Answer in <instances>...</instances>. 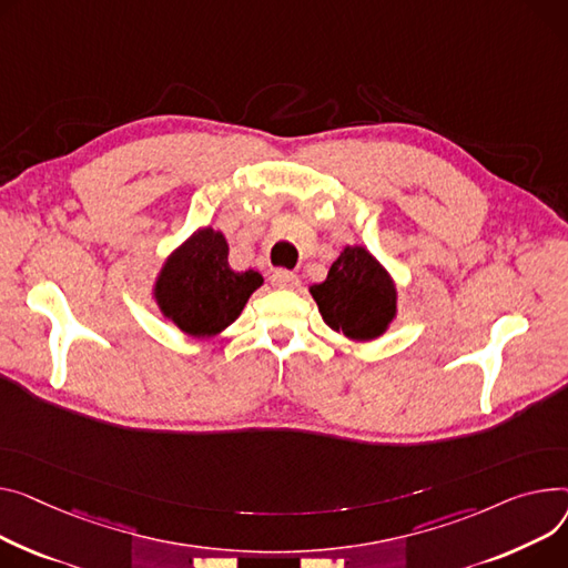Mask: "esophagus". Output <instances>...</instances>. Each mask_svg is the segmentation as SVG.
Instances as JSON below:
<instances>
[{"label":"esophagus","mask_w":568,"mask_h":568,"mask_svg":"<svg viewBox=\"0 0 568 568\" xmlns=\"http://www.w3.org/2000/svg\"><path fill=\"white\" fill-rule=\"evenodd\" d=\"M270 281H272V285H274V287H278V290H296V287H298V283H301V278H298L296 274L285 272V270H276V272H272Z\"/></svg>","instance_id":"34e87169"}]
</instances>
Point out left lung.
Returning <instances> with one entry per match:
<instances>
[{
	"mask_svg": "<svg viewBox=\"0 0 568 568\" xmlns=\"http://www.w3.org/2000/svg\"><path fill=\"white\" fill-rule=\"evenodd\" d=\"M322 320L356 343L382 337L397 317V285L365 246H345L322 283L308 287Z\"/></svg>",
	"mask_w": 568,
	"mask_h": 568,
	"instance_id": "left-lung-1",
	"label": "left lung"
}]
</instances>
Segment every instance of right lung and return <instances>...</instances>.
<instances>
[{
    "label": "right lung",
    "mask_w": 568,
    "mask_h": 568,
    "mask_svg": "<svg viewBox=\"0 0 568 568\" xmlns=\"http://www.w3.org/2000/svg\"><path fill=\"white\" fill-rule=\"evenodd\" d=\"M262 283L255 270H231L225 235L203 225L162 262L153 298L164 320L184 335L210 339L242 315Z\"/></svg>",
    "instance_id": "add662e5"
}]
</instances>
